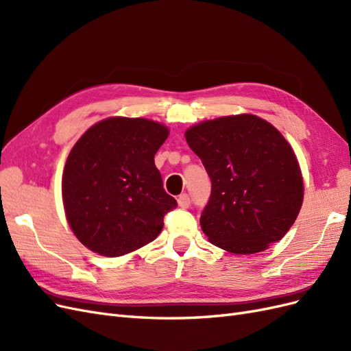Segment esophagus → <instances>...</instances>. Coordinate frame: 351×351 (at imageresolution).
<instances>
[{
  "label": "esophagus",
  "mask_w": 351,
  "mask_h": 351,
  "mask_svg": "<svg viewBox=\"0 0 351 351\" xmlns=\"http://www.w3.org/2000/svg\"><path fill=\"white\" fill-rule=\"evenodd\" d=\"M177 202H178V206L180 208H189L190 205H192V199H190V196L187 195V193H182L178 196V199H177Z\"/></svg>",
  "instance_id": "obj_1"
}]
</instances>
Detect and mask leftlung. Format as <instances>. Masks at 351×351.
I'll list each match as a JSON object with an SVG mask.
<instances>
[{
  "label": "left lung",
  "instance_id": "obj_1",
  "mask_svg": "<svg viewBox=\"0 0 351 351\" xmlns=\"http://www.w3.org/2000/svg\"><path fill=\"white\" fill-rule=\"evenodd\" d=\"M186 141L210 178L200 226L212 244L252 254L287 234L302 208L303 178L272 124L252 114L221 117L190 127Z\"/></svg>",
  "mask_w": 351,
  "mask_h": 351
}]
</instances>
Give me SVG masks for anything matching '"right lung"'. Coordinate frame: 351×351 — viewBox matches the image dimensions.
I'll use <instances>...</instances> for the list:
<instances>
[{"label":"right lung","mask_w":351,"mask_h":351,"mask_svg":"<svg viewBox=\"0 0 351 351\" xmlns=\"http://www.w3.org/2000/svg\"><path fill=\"white\" fill-rule=\"evenodd\" d=\"M168 129L145 119L92 125L71 149L62 200L74 234L102 256H123L151 243L177 200L162 186L155 154Z\"/></svg>","instance_id":"1"}]
</instances>
